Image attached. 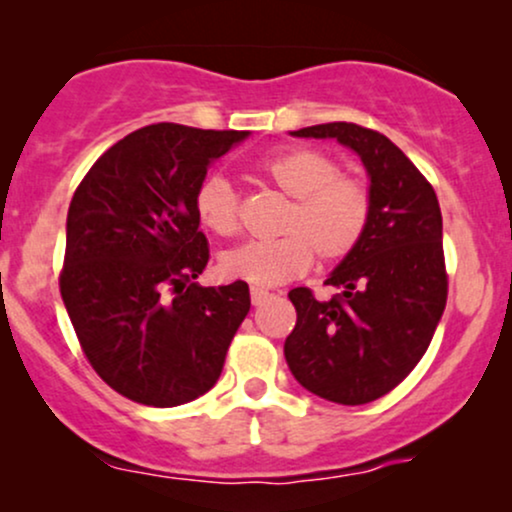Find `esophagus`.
Returning <instances> with one entry per match:
<instances>
[{"label":"esophagus","instance_id":"esophagus-1","mask_svg":"<svg viewBox=\"0 0 512 512\" xmlns=\"http://www.w3.org/2000/svg\"><path fill=\"white\" fill-rule=\"evenodd\" d=\"M250 298H252V305H262V303H267L269 298H272V293L264 291V289H257V286H252Z\"/></svg>","mask_w":512,"mask_h":512}]
</instances>
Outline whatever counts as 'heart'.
Returning a JSON list of instances; mask_svg holds the SVG:
<instances>
[{"label": "heart", "mask_w": 512, "mask_h": 512, "mask_svg": "<svg viewBox=\"0 0 512 512\" xmlns=\"http://www.w3.org/2000/svg\"><path fill=\"white\" fill-rule=\"evenodd\" d=\"M260 173L291 197L281 214V238L250 240L219 257L221 272L255 286H279L305 274L317 257L337 264L361 245L373 199L366 182L344 175L330 154L310 146L279 151L260 163ZM195 214L216 236H233L240 226V197L223 175L211 173L195 190Z\"/></svg>", "instance_id": "heart-1"}]
</instances>
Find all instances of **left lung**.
<instances>
[{
	"label": "left lung",
	"instance_id": "8db88e82",
	"mask_svg": "<svg viewBox=\"0 0 512 512\" xmlns=\"http://www.w3.org/2000/svg\"><path fill=\"white\" fill-rule=\"evenodd\" d=\"M293 137L337 139L361 156L370 178L368 231L325 281L330 301L298 286L296 327L284 356L293 378L337 404L387 395L426 354L448 301L443 216L431 182L385 134L354 122L303 127Z\"/></svg>",
	"mask_w": 512,
	"mask_h": 512
}]
</instances>
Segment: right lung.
Here are the masks:
<instances>
[{
    "mask_svg": "<svg viewBox=\"0 0 512 512\" xmlns=\"http://www.w3.org/2000/svg\"><path fill=\"white\" fill-rule=\"evenodd\" d=\"M245 137L158 122L110 146L76 187L62 301L88 363L132 402L178 407L209 392L248 315L245 281H195L209 262L195 190Z\"/></svg>",
    "mask_w": 512,
    "mask_h": 512,
    "instance_id": "add662e5",
    "label": "right lung"
}]
</instances>
